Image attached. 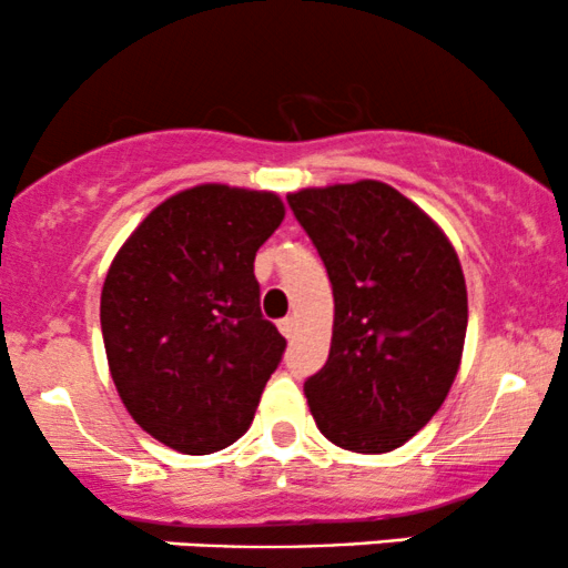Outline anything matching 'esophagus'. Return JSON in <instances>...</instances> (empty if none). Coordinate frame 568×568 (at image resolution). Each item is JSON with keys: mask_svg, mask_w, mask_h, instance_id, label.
<instances>
[{"mask_svg": "<svg viewBox=\"0 0 568 568\" xmlns=\"http://www.w3.org/2000/svg\"><path fill=\"white\" fill-rule=\"evenodd\" d=\"M277 328H280V334H283L285 338H291L293 331H296V321H293V317H283V321L277 323Z\"/></svg>", "mask_w": 568, "mask_h": 568, "instance_id": "esophagus-1", "label": "esophagus"}]
</instances>
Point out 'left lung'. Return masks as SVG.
Instances as JSON below:
<instances>
[{"label":"left lung","instance_id":"left-lung-1","mask_svg":"<svg viewBox=\"0 0 568 568\" xmlns=\"http://www.w3.org/2000/svg\"><path fill=\"white\" fill-rule=\"evenodd\" d=\"M334 285L325 366L304 382L317 429L355 454L414 438L443 406L467 334V285L433 219L382 181L288 194Z\"/></svg>","mask_w":568,"mask_h":568}]
</instances>
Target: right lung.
<instances>
[{
	"instance_id": "1",
	"label": "right lung",
	"mask_w": 568,
	"mask_h": 568,
	"mask_svg": "<svg viewBox=\"0 0 568 568\" xmlns=\"http://www.w3.org/2000/svg\"><path fill=\"white\" fill-rule=\"evenodd\" d=\"M283 219L275 192L200 184L160 202L109 266L101 331L114 387L135 425L175 452L243 438L283 361L253 275Z\"/></svg>"
}]
</instances>
